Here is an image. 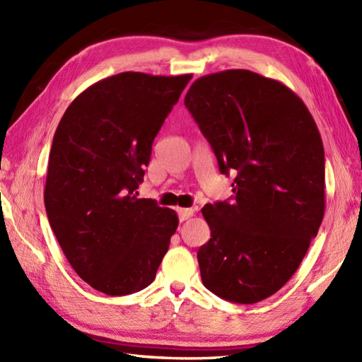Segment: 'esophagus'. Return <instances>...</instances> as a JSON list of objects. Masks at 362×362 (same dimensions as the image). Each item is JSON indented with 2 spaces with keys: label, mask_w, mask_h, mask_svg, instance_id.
I'll return each mask as SVG.
<instances>
[{
  "label": "esophagus",
  "mask_w": 362,
  "mask_h": 362,
  "mask_svg": "<svg viewBox=\"0 0 362 362\" xmlns=\"http://www.w3.org/2000/svg\"><path fill=\"white\" fill-rule=\"evenodd\" d=\"M177 214H179L180 222H183V221H187V219L193 216L194 210L193 209H179V210H177Z\"/></svg>",
  "instance_id": "obj_1"
}]
</instances>
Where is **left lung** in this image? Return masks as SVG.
Returning a JSON list of instances; mask_svg holds the SVG:
<instances>
[{
    "label": "left lung",
    "instance_id": "left-lung-1",
    "mask_svg": "<svg viewBox=\"0 0 362 362\" xmlns=\"http://www.w3.org/2000/svg\"><path fill=\"white\" fill-rule=\"evenodd\" d=\"M185 105L235 174L232 201L202 209L211 238L197 252L204 286L233 303H257L291 279L325 211V153L302 99L249 70L193 82Z\"/></svg>",
    "mask_w": 362,
    "mask_h": 362
}]
</instances>
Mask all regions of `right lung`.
I'll return each mask as SVG.
<instances>
[{"label":"right lung","instance_id":"add662e5","mask_svg":"<svg viewBox=\"0 0 362 362\" xmlns=\"http://www.w3.org/2000/svg\"><path fill=\"white\" fill-rule=\"evenodd\" d=\"M191 74L126 71L74 99L52 138L45 209L68 263L107 296L156 279L179 226L171 209L138 199L152 143Z\"/></svg>","mask_w":362,"mask_h":362}]
</instances>
